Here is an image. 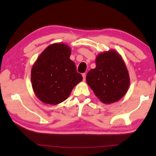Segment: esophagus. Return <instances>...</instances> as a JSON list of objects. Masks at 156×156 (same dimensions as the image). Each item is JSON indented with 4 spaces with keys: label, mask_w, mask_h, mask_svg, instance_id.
Listing matches in <instances>:
<instances>
[{
    "label": "esophagus",
    "mask_w": 156,
    "mask_h": 156,
    "mask_svg": "<svg viewBox=\"0 0 156 156\" xmlns=\"http://www.w3.org/2000/svg\"><path fill=\"white\" fill-rule=\"evenodd\" d=\"M83 80H85V78H86V73H83Z\"/></svg>",
    "instance_id": "obj_1"
}]
</instances>
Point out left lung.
Masks as SVG:
<instances>
[{"instance_id": "left-lung-1", "label": "left lung", "mask_w": 156, "mask_h": 156, "mask_svg": "<svg viewBox=\"0 0 156 156\" xmlns=\"http://www.w3.org/2000/svg\"><path fill=\"white\" fill-rule=\"evenodd\" d=\"M96 65L86 76L95 95L108 104L121 99L130 85L129 74L122 57L115 51L104 52L97 56Z\"/></svg>"}]
</instances>
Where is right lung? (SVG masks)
<instances>
[{"label": "right lung", "mask_w": 156, "mask_h": 156, "mask_svg": "<svg viewBox=\"0 0 156 156\" xmlns=\"http://www.w3.org/2000/svg\"><path fill=\"white\" fill-rule=\"evenodd\" d=\"M71 52L66 44H51L33 66L32 86L37 97L43 103L56 105L63 102L83 80L75 63L69 58Z\"/></svg>", "instance_id": "1"}]
</instances>
